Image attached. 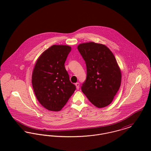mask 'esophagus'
Returning a JSON list of instances; mask_svg holds the SVG:
<instances>
[{
    "label": "esophagus",
    "mask_w": 151,
    "mask_h": 151,
    "mask_svg": "<svg viewBox=\"0 0 151 151\" xmlns=\"http://www.w3.org/2000/svg\"><path fill=\"white\" fill-rule=\"evenodd\" d=\"M75 85H76V88H77L78 90H79V86H80L79 83H75Z\"/></svg>",
    "instance_id": "1"
}]
</instances>
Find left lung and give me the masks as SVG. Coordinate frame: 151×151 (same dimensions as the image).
<instances>
[{"label":"left lung","mask_w":151,"mask_h":151,"mask_svg":"<svg viewBox=\"0 0 151 151\" xmlns=\"http://www.w3.org/2000/svg\"><path fill=\"white\" fill-rule=\"evenodd\" d=\"M78 50L86 63L87 76L82 91L94 105H109L119 90L122 79L116 58L106 46L88 42L80 44Z\"/></svg>","instance_id":"1"}]
</instances>
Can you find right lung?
<instances>
[{"mask_svg":"<svg viewBox=\"0 0 151 151\" xmlns=\"http://www.w3.org/2000/svg\"><path fill=\"white\" fill-rule=\"evenodd\" d=\"M71 50L66 45H52L38 58L32 83L40 104L51 111H59L76 90L69 80L65 62Z\"/></svg>","mask_w":151,"mask_h":151,"instance_id":"add662e5","label":"right lung"}]
</instances>
